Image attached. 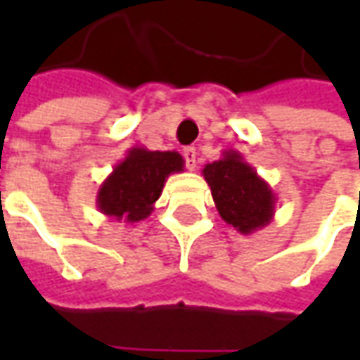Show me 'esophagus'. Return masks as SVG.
I'll return each instance as SVG.
<instances>
[{
  "label": "esophagus",
  "mask_w": 360,
  "mask_h": 360,
  "mask_svg": "<svg viewBox=\"0 0 360 360\" xmlns=\"http://www.w3.org/2000/svg\"><path fill=\"white\" fill-rule=\"evenodd\" d=\"M183 156H185V165H187L188 172H195L196 164H198V160H196V150L195 148H185Z\"/></svg>",
  "instance_id": "1"
}]
</instances>
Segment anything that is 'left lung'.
Here are the masks:
<instances>
[{
  "label": "left lung",
  "instance_id": "8db88e82",
  "mask_svg": "<svg viewBox=\"0 0 360 360\" xmlns=\"http://www.w3.org/2000/svg\"><path fill=\"white\" fill-rule=\"evenodd\" d=\"M202 175L221 219L239 233H255L274 219L278 196L241 152L224 150L219 160L204 165Z\"/></svg>",
  "mask_w": 360,
  "mask_h": 360
}]
</instances>
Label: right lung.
Listing matches in <instances>:
<instances>
[{"mask_svg": "<svg viewBox=\"0 0 360 360\" xmlns=\"http://www.w3.org/2000/svg\"><path fill=\"white\" fill-rule=\"evenodd\" d=\"M185 160L175 150H148L133 146L113 172L103 179L96 195V208L103 216L125 224L146 219L162 195L172 173H181Z\"/></svg>", "mask_w": 360, "mask_h": 360, "instance_id": "add662e5", "label": "right lung"}]
</instances>
